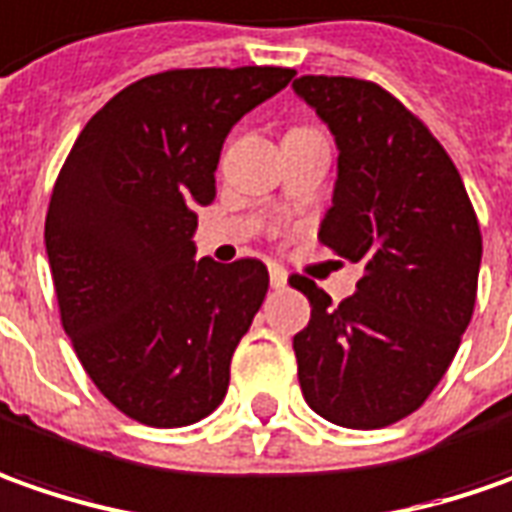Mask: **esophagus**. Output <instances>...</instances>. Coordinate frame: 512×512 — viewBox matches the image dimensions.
Returning <instances> with one entry per match:
<instances>
[{"label": "esophagus", "instance_id": "esophagus-1", "mask_svg": "<svg viewBox=\"0 0 512 512\" xmlns=\"http://www.w3.org/2000/svg\"><path fill=\"white\" fill-rule=\"evenodd\" d=\"M269 280H272L274 289H286V283H289V272H286L283 266L272 263V266H269Z\"/></svg>", "mask_w": 512, "mask_h": 512}]
</instances>
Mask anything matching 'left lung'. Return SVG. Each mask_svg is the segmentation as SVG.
Returning <instances> with one entry per match:
<instances>
[{
    "instance_id": "obj_1",
    "label": "left lung",
    "mask_w": 512,
    "mask_h": 512,
    "mask_svg": "<svg viewBox=\"0 0 512 512\" xmlns=\"http://www.w3.org/2000/svg\"><path fill=\"white\" fill-rule=\"evenodd\" d=\"M337 144V181L320 235L360 263L340 306L314 280L294 334L297 379L314 414L371 431L414 414L459 348L476 306L482 235L459 172L397 98L371 81L303 76L291 84Z\"/></svg>"
}]
</instances>
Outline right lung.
I'll return each mask as SVG.
<instances>
[{
	"mask_svg": "<svg viewBox=\"0 0 512 512\" xmlns=\"http://www.w3.org/2000/svg\"><path fill=\"white\" fill-rule=\"evenodd\" d=\"M289 67L167 70L124 87L76 138L45 246L62 326L121 414L184 428L226 397L229 362L269 289L260 260H195L223 141Z\"/></svg>",
	"mask_w": 512,
	"mask_h": 512,
	"instance_id": "right-lung-1",
	"label": "right lung"
}]
</instances>
